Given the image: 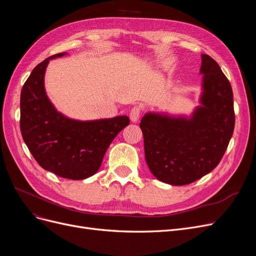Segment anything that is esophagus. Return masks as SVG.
<instances>
[{"mask_svg": "<svg viewBox=\"0 0 256 256\" xmlns=\"http://www.w3.org/2000/svg\"><path fill=\"white\" fill-rule=\"evenodd\" d=\"M141 113H142V106H134L132 108V109L130 110V113H129L130 120H132L134 122H138V118H140Z\"/></svg>", "mask_w": 256, "mask_h": 256, "instance_id": "esophagus-1", "label": "esophagus"}]
</instances>
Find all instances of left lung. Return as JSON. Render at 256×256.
I'll list each match as a JSON object with an SVG mask.
<instances>
[{
  "mask_svg": "<svg viewBox=\"0 0 256 256\" xmlns=\"http://www.w3.org/2000/svg\"><path fill=\"white\" fill-rule=\"evenodd\" d=\"M204 92L190 120L146 114L140 122L146 164L159 180L182 186L219 164L235 127L233 90L216 62L202 54Z\"/></svg>",
  "mask_w": 256,
  "mask_h": 256,
  "instance_id": "8db88e82",
  "label": "left lung"
}]
</instances>
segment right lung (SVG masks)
Listing matches in <instances>:
<instances>
[{
    "label": "right lung",
    "instance_id": "1",
    "mask_svg": "<svg viewBox=\"0 0 256 256\" xmlns=\"http://www.w3.org/2000/svg\"><path fill=\"white\" fill-rule=\"evenodd\" d=\"M46 58L30 72L20 96V130L30 154L42 168L69 180H84L102 166L114 138L129 125L127 116L92 122L67 118L58 113L46 95Z\"/></svg>",
    "mask_w": 256,
    "mask_h": 256
}]
</instances>
